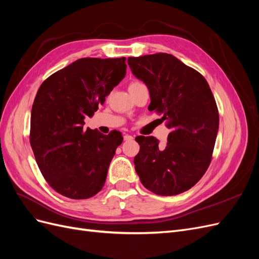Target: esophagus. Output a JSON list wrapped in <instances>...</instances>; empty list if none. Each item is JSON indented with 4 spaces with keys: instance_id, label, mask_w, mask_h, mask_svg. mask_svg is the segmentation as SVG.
Returning <instances> with one entry per match:
<instances>
[{
    "instance_id": "obj_1",
    "label": "esophagus",
    "mask_w": 259,
    "mask_h": 259,
    "mask_svg": "<svg viewBox=\"0 0 259 259\" xmlns=\"http://www.w3.org/2000/svg\"><path fill=\"white\" fill-rule=\"evenodd\" d=\"M134 139L132 135H124V140H126V142H131V140Z\"/></svg>"
}]
</instances>
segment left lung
Returning <instances> with one entry per match:
<instances>
[{"instance_id": "8db88e82", "label": "left lung", "mask_w": 259, "mask_h": 259, "mask_svg": "<svg viewBox=\"0 0 259 259\" xmlns=\"http://www.w3.org/2000/svg\"><path fill=\"white\" fill-rule=\"evenodd\" d=\"M127 64L150 93L148 109L170 130L165 147L138 136L134 164L140 182L159 195L189 190L206 171L219 126L215 99L206 80L170 54L130 57Z\"/></svg>"}]
</instances>
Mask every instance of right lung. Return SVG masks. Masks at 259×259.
Returning <instances> with one entry per match:
<instances>
[{
	"label": "right lung",
	"instance_id": "add662e5",
	"mask_svg": "<svg viewBox=\"0 0 259 259\" xmlns=\"http://www.w3.org/2000/svg\"><path fill=\"white\" fill-rule=\"evenodd\" d=\"M126 58H81L55 72L38 89L31 110L30 145L37 166L55 191L88 199L105 185L120 132L84 128L126 73Z\"/></svg>",
	"mask_w": 259,
	"mask_h": 259
}]
</instances>
